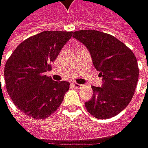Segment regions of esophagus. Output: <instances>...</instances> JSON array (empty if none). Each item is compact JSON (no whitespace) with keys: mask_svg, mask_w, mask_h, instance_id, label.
<instances>
[{"mask_svg":"<svg viewBox=\"0 0 148 148\" xmlns=\"http://www.w3.org/2000/svg\"><path fill=\"white\" fill-rule=\"evenodd\" d=\"M71 85H72V87H74V88H77V89H80V88H82V84L77 83V82H72V83H71Z\"/></svg>","mask_w":148,"mask_h":148,"instance_id":"esophagus-1","label":"esophagus"}]
</instances>
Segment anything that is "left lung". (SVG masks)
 Segmentation results:
<instances>
[{
  "instance_id": "left-lung-1",
  "label": "left lung",
  "mask_w": 148,
  "mask_h": 148,
  "mask_svg": "<svg viewBox=\"0 0 148 148\" xmlns=\"http://www.w3.org/2000/svg\"><path fill=\"white\" fill-rule=\"evenodd\" d=\"M73 37L88 49L103 81L101 88L92 86L93 97L85 103L87 110L99 120L117 115L130 103L138 82L139 68L134 53L123 42L100 31H75Z\"/></svg>"
}]
</instances>
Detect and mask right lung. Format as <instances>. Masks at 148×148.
I'll return each instance as SVG.
<instances>
[{"label":"right lung","mask_w":148,"mask_h":148,"mask_svg":"<svg viewBox=\"0 0 148 148\" xmlns=\"http://www.w3.org/2000/svg\"><path fill=\"white\" fill-rule=\"evenodd\" d=\"M71 35L72 32H41L23 41L6 60V91L16 108L27 116L46 119L61 104L70 83L53 81L45 72L51 69Z\"/></svg>","instance_id":"obj_1"}]
</instances>
